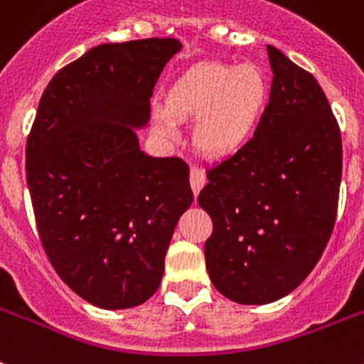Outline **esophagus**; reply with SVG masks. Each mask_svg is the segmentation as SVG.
Masks as SVG:
<instances>
[{
    "mask_svg": "<svg viewBox=\"0 0 364 364\" xmlns=\"http://www.w3.org/2000/svg\"><path fill=\"white\" fill-rule=\"evenodd\" d=\"M205 172H203L202 166H191V187H192V192L194 194H198V192L202 191V187L205 185Z\"/></svg>",
    "mask_w": 364,
    "mask_h": 364,
    "instance_id": "34e87169",
    "label": "esophagus"
}]
</instances>
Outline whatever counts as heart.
<instances>
[{"instance_id":"b5f03b06","label":"heart","mask_w":364,"mask_h":364,"mask_svg":"<svg viewBox=\"0 0 364 364\" xmlns=\"http://www.w3.org/2000/svg\"><path fill=\"white\" fill-rule=\"evenodd\" d=\"M267 78L256 65L208 63L179 80L168 97V108L181 119H200L196 141L203 151H237L258 125L267 100ZM170 112L156 108V125L172 132Z\"/></svg>"}]
</instances>
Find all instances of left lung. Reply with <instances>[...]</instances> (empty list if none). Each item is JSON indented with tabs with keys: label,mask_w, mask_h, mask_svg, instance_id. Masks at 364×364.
I'll list each match as a JSON object with an SVG mask.
<instances>
[{
	"label": "left lung",
	"mask_w": 364,
	"mask_h": 364,
	"mask_svg": "<svg viewBox=\"0 0 364 364\" xmlns=\"http://www.w3.org/2000/svg\"><path fill=\"white\" fill-rule=\"evenodd\" d=\"M271 95L245 146L208 168L198 203L211 217L205 265L213 286L241 305L294 291L335 228L341 127L309 70L267 46Z\"/></svg>",
	"instance_id": "1"
}]
</instances>
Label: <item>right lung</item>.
Here are the masks:
<instances>
[{"mask_svg":"<svg viewBox=\"0 0 364 364\" xmlns=\"http://www.w3.org/2000/svg\"><path fill=\"white\" fill-rule=\"evenodd\" d=\"M177 38L100 44L59 69L38 102L26 176L43 249L75 294L100 309L156 291L176 224L192 203L188 164L140 151L132 127Z\"/></svg>","mask_w":364,"mask_h":364,"instance_id":"add662e5","label":"right lung"}]
</instances>
